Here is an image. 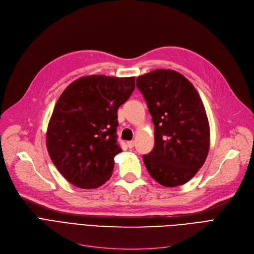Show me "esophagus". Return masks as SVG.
Segmentation results:
<instances>
[{"label": "esophagus", "instance_id": "34e87169", "mask_svg": "<svg viewBox=\"0 0 254 254\" xmlns=\"http://www.w3.org/2000/svg\"><path fill=\"white\" fill-rule=\"evenodd\" d=\"M134 146H135V141H128L127 142V147L128 148H134Z\"/></svg>", "mask_w": 254, "mask_h": 254}]
</instances>
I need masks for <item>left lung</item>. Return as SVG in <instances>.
Wrapping results in <instances>:
<instances>
[{"label":"left lung","mask_w":254,"mask_h":254,"mask_svg":"<svg viewBox=\"0 0 254 254\" xmlns=\"http://www.w3.org/2000/svg\"><path fill=\"white\" fill-rule=\"evenodd\" d=\"M137 88L154 125V147L143 155L150 176L167 188L190 181L204 165L210 127L196 89L182 74L157 69L139 76Z\"/></svg>","instance_id":"8db88e82"}]
</instances>
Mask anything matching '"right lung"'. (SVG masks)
Instances as JSON below:
<instances>
[{
    "label": "right lung",
    "mask_w": 254,
    "mask_h": 254,
    "mask_svg": "<svg viewBox=\"0 0 254 254\" xmlns=\"http://www.w3.org/2000/svg\"><path fill=\"white\" fill-rule=\"evenodd\" d=\"M135 89V77L84 76L59 98L50 117L46 146L61 174L80 189H97L108 180L114 156L117 109Z\"/></svg>",
    "instance_id": "1"
}]
</instances>
